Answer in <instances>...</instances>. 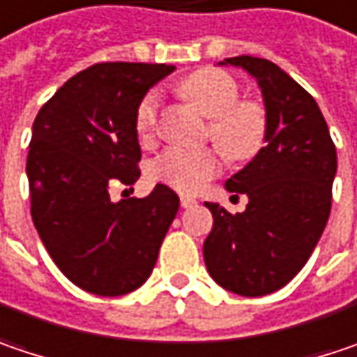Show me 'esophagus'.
Masks as SVG:
<instances>
[{
    "instance_id": "obj_1",
    "label": "esophagus",
    "mask_w": 357,
    "mask_h": 357,
    "mask_svg": "<svg viewBox=\"0 0 357 357\" xmlns=\"http://www.w3.org/2000/svg\"><path fill=\"white\" fill-rule=\"evenodd\" d=\"M179 204H181V208H192V206L196 204V198H192V196H185V194H181V196H179Z\"/></svg>"
}]
</instances>
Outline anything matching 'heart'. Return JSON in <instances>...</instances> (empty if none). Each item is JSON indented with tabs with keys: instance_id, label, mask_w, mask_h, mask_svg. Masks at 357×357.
Listing matches in <instances>:
<instances>
[{
	"instance_id": "b5f03b06",
	"label": "heart",
	"mask_w": 357,
	"mask_h": 357,
	"mask_svg": "<svg viewBox=\"0 0 357 357\" xmlns=\"http://www.w3.org/2000/svg\"><path fill=\"white\" fill-rule=\"evenodd\" d=\"M199 113L210 116L208 137L232 161H250L264 147L268 133V115L259 100L241 98V84L220 68H202L179 84ZM163 96L151 89L141 96L135 109V129L141 141L149 143L158 135ZM220 151L212 147L183 149L169 147L151 163V178L179 192H198L222 172Z\"/></svg>"
}]
</instances>
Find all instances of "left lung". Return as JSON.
<instances>
[{
  "label": "left lung",
  "instance_id": "obj_1",
  "mask_svg": "<svg viewBox=\"0 0 357 357\" xmlns=\"http://www.w3.org/2000/svg\"><path fill=\"white\" fill-rule=\"evenodd\" d=\"M224 62L259 80L268 133L261 153L226 181L228 192L248 196L246 210L230 214L206 202L214 226L204 241V262L220 287L261 297L289 283L321 238L337 153L315 98L277 64L255 56Z\"/></svg>",
  "mask_w": 357,
  "mask_h": 357
}]
</instances>
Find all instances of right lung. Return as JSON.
Wrapping results in <instances>:
<instances>
[{"mask_svg": "<svg viewBox=\"0 0 357 357\" xmlns=\"http://www.w3.org/2000/svg\"><path fill=\"white\" fill-rule=\"evenodd\" d=\"M172 70L98 62L66 80L33 121L26 163L33 226L56 266L93 295L145 283L178 214V194L163 183L147 198L111 199V188L133 192L141 176L137 102Z\"/></svg>", "mask_w": 357, "mask_h": 357, "instance_id": "1", "label": "right lung"}]
</instances>
